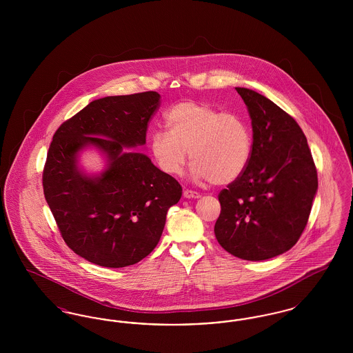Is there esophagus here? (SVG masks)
<instances>
[{"label": "esophagus", "instance_id": "esophagus-1", "mask_svg": "<svg viewBox=\"0 0 353 353\" xmlns=\"http://www.w3.org/2000/svg\"><path fill=\"white\" fill-rule=\"evenodd\" d=\"M184 197L185 199H200L201 196L197 193V192H193V190H189V189H186V190H184Z\"/></svg>", "mask_w": 353, "mask_h": 353}]
</instances>
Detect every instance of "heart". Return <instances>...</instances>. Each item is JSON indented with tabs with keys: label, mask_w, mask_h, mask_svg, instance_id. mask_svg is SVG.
<instances>
[{
	"label": "heart",
	"mask_w": 353,
	"mask_h": 353,
	"mask_svg": "<svg viewBox=\"0 0 353 353\" xmlns=\"http://www.w3.org/2000/svg\"><path fill=\"white\" fill-rule=\"evenodd\" d=\"M164 121L167 132L156 131L150 137L152 159L164 174H181L188 152L193 163L190 176L199 183L229 184L248 168L252 128L241 115L201 101H181Z\"/></svg>",
	"instance_id": "heart-1"
}]
</instances>
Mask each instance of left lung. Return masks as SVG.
I'll return each instance as SVG.
<instances>
[{
	"label": "left lung",
	"instance_id": "8db88e82",
	"mask_svg": "<svg viewBox=\"0 0 353 353\" xmlns=\"http://www.w3.org/2000/svg\"><path fill=\"white\" fill-rule=\"evenodd\" d=\"M252 119V151L245 172L219 192V245L246 261L290 250L307 225L318 172L302 128L266 97L235 87Z\"/></svg>",
	"mask_w": 353,
	"mask_h": 353
}]
</instances>
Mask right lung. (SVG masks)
Returning <instances> with one entry per match:
<instances>
[{
    "label": "right lung",
    "mask_w": 353,
    "mask_h": 353,
    "mask_svg": "<svg viewBox=\"0 0 353 353\" xmlns=\"http://www.w3.org/2000/svg\"><path fill=\"white\" fill-rule=\"evenodd\" d=\"M160 105L156 91L91 101L52 136L42 184L68 248L91 263L119 269L145 258L160 241L169 208L183 188L140 152L148 121ZM87 145L108 156V168L90 178L77 168Z\"/></svg>",
    "instance_id": "obj_1"
}]
</instances>
